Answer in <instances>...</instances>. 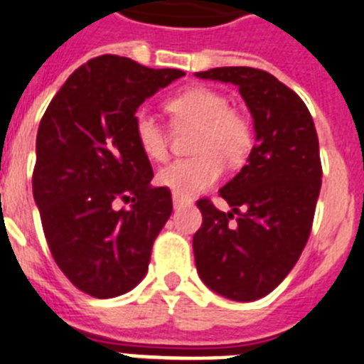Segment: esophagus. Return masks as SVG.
Wrapping results in <instances>:
<instances>
[{"label":"esophagus","instance_id":"34e87169","mask_svg":"<svg viewBox=\"0 0 364 364\" xmlns=\"http://www.w3.org/2000/svg\"><path fill=\"white\" fill-rule=\"evenodd\" d=\"M192 201L188 200H181L178 196H173V208H183V207H191Z\"/></svg>","mask_w":364,"mask_h":364}]
</instances>
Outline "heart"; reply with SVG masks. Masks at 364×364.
<instances>
[{"mask_svg": "<svg viewBox=\"0 0 364 364\" xmlns=\"http://www.w3.org/2000/svg\"><path fill=\"white\" fill-rule=\"evenodd\" d=\"M166 109L178 124L198 126L191 159H179L159 170L157 185L181 200H191L210 188L223 176L225 163L236 164L247 156L252 144L251 122L229 107V100L210 87H191L168 100ZM137 146L150 161L168 157V137L156 117L139 112L134 121Z\"/></svg>", "mask_w": 364, "mask_h": 364, "instance_id": "b5f03b06", "label": "heart"}]
</instances>
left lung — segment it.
I'll return each mask as SVG.
<instances>
[{"instance_id": "1", "label": "left lung", "mask_w": 364, "mask_h": 364, "mask_svg": "<svg viewBox=\"0 0 364 364\" xmlns=\"http://www.w3.org/2000/svg\"><path fill=\"white\" fill-rule=\"evenodd\" d=\"M196 77L238 86L252 115L257 144L220 191L230 210L198 201L203 223L192 240L205 286L251 302L282 282L309 238L322 178L317 132L302 99L267 71L216 68Z\"/></svg>"}]
</instances>
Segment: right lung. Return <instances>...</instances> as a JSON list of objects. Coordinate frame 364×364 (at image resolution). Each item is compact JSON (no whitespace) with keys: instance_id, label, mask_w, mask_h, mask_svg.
<instances>
[{"instance_id":"add662e5","label":"right lung","mask_w":364,"mask_h":364,"mask_svg":"<svg viewBox=\"0 0 364 364\" xmlns=\"http://www.w3.org/2000/svg\"><path fill=\"white\" fill-rule=\"evenodd\" d=\"M185 77L104 55L80 65L38 128L33 194L50 255L80 291L113 299L144 278L172 196L134 135L137 107ZM119 200L128 209H117Z\"/></svg>"}]
</instances>
